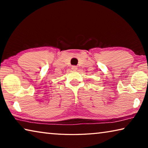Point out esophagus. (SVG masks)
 I'll return each mask as SVG.
<instances>
[{
  "mask_svg": "<svg viewBox=\"0 0 148 148\" xmlns=\"http://www.w3.org/2000/svg\"><path fill=\"white\" fill-rule=\"evenodd\" d=\"M77 66H72V71H77Z\"/></svg>",
  "mask_w": 148,
  "mask_h": 148,
  "instance_id": "obj_1",
  "label": "esophagus"
}]
</instances>
